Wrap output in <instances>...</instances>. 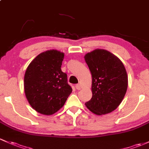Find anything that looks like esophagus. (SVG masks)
<instances>
[{
	"mask_svg": "<svg viewBox=\"0 0 149 149\" xmlns=\"http://www.w3.org/2000/svg\"><path fill=\"white\" fill-rule=\"evenodd\" d=\"M76 88L77 89V90H80V89H81V85H80L79 84H76Z\"/></svg>",
	"mask_w": 149,
	"mask_h": 149,
	"instance_id": "esophagus-1",
	"label": "esophagus"
}]
</instances>
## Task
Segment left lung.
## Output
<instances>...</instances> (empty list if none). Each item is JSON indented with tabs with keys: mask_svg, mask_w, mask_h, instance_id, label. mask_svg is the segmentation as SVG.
Returning <instances> with one entry per match:
<instances>
[{
	"mask_svg": "<svg viewBox=\"0 0 149 149\" xmlns=\"http://www.w3.org/2000/svg\"><path fill=\"white\" fill-rule=\"evenodd\" d=\"M92 76V98L86 103L96 115L115 110L124 98L128 76L123 63L109 51L96 49L85 56Z\"/></svg>",
	"mask_w": 149,
	"mask_h": 149,
	"instance_id": "8db88e82",
	"label": "left lung"
}]
</instances>
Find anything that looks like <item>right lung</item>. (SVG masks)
Wrapping results in <instances>:
<instances>
[{"label":"right lung","mask_w":149,"mask_h":149,"mask_svg":"<svg viewBox=\"0 0 149 149\" xmlns=\"http://www.w3.org/2000/svg\"><path fill=\"white\" fill-rule=\"evenodd\" d=\"M63 53L50 50L37 56L24 76L26 96L32 108L44 115H52L63 107L72 92L67 74L61 70Z\"/></svg>","instance_id":"right-lung-1"}]
</instances>
